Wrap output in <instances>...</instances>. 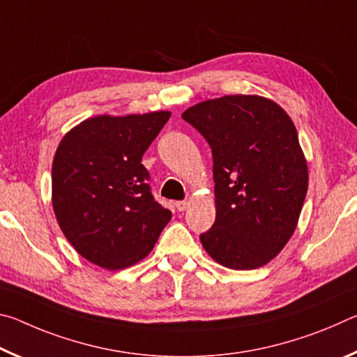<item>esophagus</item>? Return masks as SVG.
Here are the masks:
<instances>
[{
	"label": "esophagus",
	"mask_w": 357,
	"mask_h": 357,
	"mask_svg": "<svg viewBox=\"0 0 357 357\" xmlns=\"http://www.w3.org/2000/svg\"><path fill=\"white\" fill-rule=\"evenodd\" d=\"M174 206H176V209H178V211H185L187 208H189V202L181 200V202H176V203H174Z\"/></svg>",
	"instance_id": "esophagus-1"
}]
</instances>
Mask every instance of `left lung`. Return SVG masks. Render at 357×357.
<instances>
[{
    "instance_id": "left-lung-1",
    "label": "left lung",
    "mask_w": 357,
    "mask_h": 357,
    "mask_svg": "<svg viewBox=\"0 0 357 357\" xmlns=\"http://www.w3.org/2000/svg\"><path fill=\"white\" fill-rule=\"evenodd\" d=\"M183 119L213 151L215 222L200 241L229 269L261 268L294 233L309 172L298 132L280 105L261 96H223Z\"/></svg>"
}]
</instances>
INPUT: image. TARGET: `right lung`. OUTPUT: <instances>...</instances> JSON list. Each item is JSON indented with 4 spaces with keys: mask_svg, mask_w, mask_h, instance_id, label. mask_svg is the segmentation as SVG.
<instances>
[{
    "mask_svg": "<svg viewBox=\"0 0 357 357\" xmlns=\"http://www.w3.org/2000/svg\"><path fill=\"white\" fill-rule=\"evenodd\" d=\"M170 114H102L75 126L59 143L52 165L53 211L88 261L110 271L135 264L170 222L142 164Z\"/></svg>",
    "mask_w": 357,
    "mask_h": 357,
    "instance_id": "1",
    "label": "right lung"
}]
</instances>
